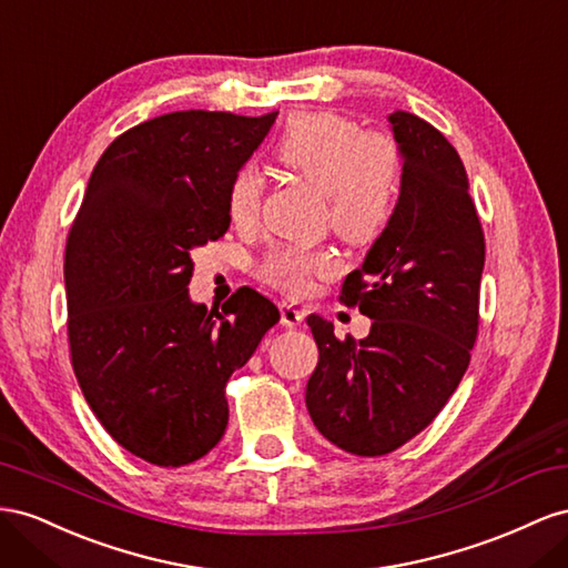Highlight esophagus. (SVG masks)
<instances>
[{
	"mask_svg": "<svg viewBox=\"0 0 568 568\" xmlns=\"http://www.w3.org/2000/svg\"><path fill=\"white\" fill-rule=\"evenodd\" d=\"M278 310H281V323L285 328H295L304 321V312L297 310L293 302H281Z\"/></svg>",
	"mask_w": 568,
	"mask_h": 568,
	"instance_id": "obj_1",
	"label": "esophagus"
}]
</instances>
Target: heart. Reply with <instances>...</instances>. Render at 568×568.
<instances>
[{
	"mask_svg": "<svg viewBox=\"0 0 568 568\" xmlns=\"http://www.w3.org/2000/svg\"><path fill=\"white\" fill-rule=\"evenodd\" d=\"M275 159L316 185L328 197V221L347 245L366 247L390 229L404 173L402 144L383 131H364L362 123L331 111L300 113L285 125ZM264 197V181L254 166L233 173L225 190V209L235 225H252ZM331 247L275 245L258 264V275L287 295H306L314 278L337 273Z\"/></svg>",
	"mask_w": 568,
	"mask_h": 568,
	"instance_id": "obj_1",
	"label": "heart"
}]
</instances>
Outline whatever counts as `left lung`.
Returning a JSON list of instances; mask_svg holds the SVG:
<instances>
[{"mask_svg": "<svg viewBox=\"0 0 568 568\" xmlns=\"http://www.w3.org/2000/svg\"><path fill=\"white\" fill-rule=\"evenodd\" d=\"M404 152L397 214L339 290L371 333L339 339L306 318L318 364L306 409L323 437L359 457H383L443 412L478 335L485 235L457 150L428 121L390 113Z\"/></svg>", "mask_w": 568, "mask_h": 568, "instance_id": "left-lung-1", "label": "left lung"}]
</instances>
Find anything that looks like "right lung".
<instances>
[{
  "label": "right lung",
  "mask_w": 568,
  "mask_h": 568,
  "mask_svg": "<svg viewBox=\"0 0 568 568\" xmlns=\"http://www.w3.org/2000/svg\"><path fill=\"white\" fill-rule=\"evenodd\" d=\"M278 111H173L113 140L67 237L69 349L104 430L154 466H185L229 426L225 383L268 328L252 287L219 310L192 304V250L231 225L225 190Z\"/></svg>",
  "instance_id": "right-lung-1"
}]
</instances>
